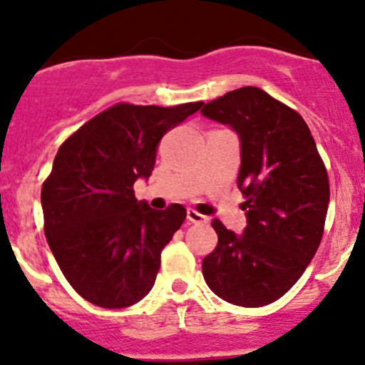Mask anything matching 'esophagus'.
I'll return each instance as SVG.
<instances>
[{
	"instance_id": "esophagus-1",
	"label": "esophagus",
	"mask_w": 365,
	"mask_h": 365,
	"mask_svg": "<svg viewBox=\"0 0 365 365\" xmlns=\"http://www.w3.org/2000/svg\"><path fill=\"white\" fill-rule=\"evenodd\" d=\"M187 219L190 220V222L194 224H203V222H208V217H205L203 213L196 212L194 208H189L187 210Z\"/></svg>"
}]
</instances>
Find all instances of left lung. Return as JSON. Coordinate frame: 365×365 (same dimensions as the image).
Returning <instances> with one entry per match:
<instances>
[{
  "label": "left lung",
  "mask_w": 365,
  "mask_h": 365,
  "mask_svg": "<svg viewBox=\"0 0 365 365\" xmlns=\"http://www.w3.org/2000/svg\"><path fill=\"white\" fill-rule=\"evenodd\" d=\"M201 113L240 135L237 183L247 215L244 235L212 220L219 242L203 259V277L222 300L263 307L292 289L318 251L330 200L327 168L304 118L261 88H238Z\"/></svg>",
  "instance_id": "1"
}]
</instances>
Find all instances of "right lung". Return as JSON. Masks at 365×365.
<instances>
[{"label": "right lung", "mask_w": 365, "mask_h": 365, "mask_svg": "<svg viewBox=\"0 0 365 365\" xmlns=\"http://www.w3.org/2000/svg\"><path fill=\"white\" fill-rule=\"evenodd\" d=\"M201 106L118 102L60 146L42 185L43 231L58 267L84 300L121 309L152 289L162 249L187 210L138 203L134 182L152 175L162 135Z\"/></svg>", "instance_id": "add662e5"}]
</instances>
